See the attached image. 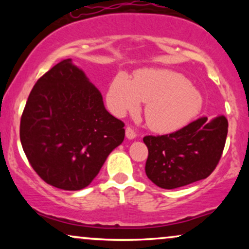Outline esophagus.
<instances>
[{"label": "esophagus", "mask_w": 249, "mask_h": 249, "mask_svg": "<svg viewBox=\"0 0 249 249\" xmlns=\"http://www.w3.org/2000/svg\"><path fill=\"white\" fill-rule=\"evenodd\" d=\"M125 136H126V138L127 139H134L137 137V134H136V132H134V131L132 130V128L131 127H126V130H125Z\"/></svg>", "instance_id": "1"}]
</instances>
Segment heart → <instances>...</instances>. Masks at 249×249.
<instances>
[{"mask_svg": "<svg viewBox=\"0 0 249 249\" xmlns=\"http://www.w3.org/2000/svg\"><path fill=\"white\" fill-rule=\"evenodd\" d=\"M146 103L145 119L156 132L168 133L188 124L202 107L201 93L182 73L166 69L137 71L131 81L125 73L112 78L107 104L117 117L137 111Z\"/></svg>", "mask_w": 249, "mask_h": 249, "instance_id": "heart-1", "label": "heart"}]
</instances>
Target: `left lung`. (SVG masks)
Wrapping results in <instances>:
<instances>
[{"mask_svg":"<svg viewBox=\"0 0 249 249\" xmlns=\"http://www.w3.org/2000/svg\"><path fill=\"white\" fill-rule=\"evenodd\" d=\"M227 132V119L218 116L211 121L201 117L170 134L144 137L147 178L165 190L207 178L221 158Z\"/></svg>","mask_w":249,"mask_h":249,"instance_id":"obj_1","label":"left lung"}]
</instances>
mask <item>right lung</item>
<instances>
[{"label":"right lung","mask_w":249,"mask_h":249,"mask_svg":"<svg viewBox=\"0 0 249 249\" xmlns=\"http://www.w3.org/2000/svg\"><path fill=\"white\" fill-rule=\"evenodd\" d=\"M124 123L71 58L37 81L22 113L19 138L28 160L47 184L78 191L91 184L122 144Z\"/></svg>","instance_id":"add662e5"}]
</instances>
